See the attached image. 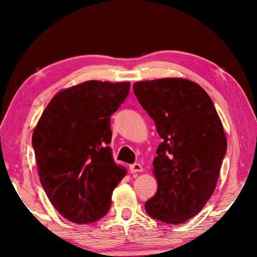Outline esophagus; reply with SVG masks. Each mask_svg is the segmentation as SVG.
<instances>
[{
    "label": "esophagus",
    "mask_w": 257,
    "mask_h": 257,
    "mask_svg": "<svg viewBox=\"0 0 257 257\" xmlns=\"http://www.w3.org/2000/svg\"><path fill=\"white\" fill-rule=\"evenodd\" d=\"M129 169H130V172H132V173H138V172L144 171V168H143V166L140 165V163H134V165L129 167Z\"/></svg>",
    "instance_id": "34e87169"
}]
</instances>
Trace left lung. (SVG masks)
<instances>
[{
    "label": "left lung",
    "instance_id": "8db88e82",
    "mask_svg": "<svg viewBox=\"0 0 257 257\" xmlns=\"http://www.w3.org/2000/svg\"><path fill=\"white\" fill-rule=\"evenodd\" d=\"M134 91L163 139L152 162L158 190L146 211L156 220L181 224L214 192L226 152L224 128L210 96L192 80L137 81Z\"/></svg>",
    "mask_w": 257,
    "mask_h": 257
}]
</instances>
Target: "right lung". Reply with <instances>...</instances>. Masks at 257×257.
<instances>
[{
  "label": "right lung",
  "instance_id": "1",
  "mask_svg": "<svg viewBox=\"0 0 257 257\" xmlns=\"http://www.w3.org/2000/svg\"><path fill=\"white\" fill-rule=\"evenodd\" d=\"M129 81L88 80L59 90L33 132L40 180L59 214L77 224L105 216L113 189L127 174L113 161L110 116Z\"/></svg>",
  "mask_w": 257,
  "mask_h": 257
}]
</instances>
